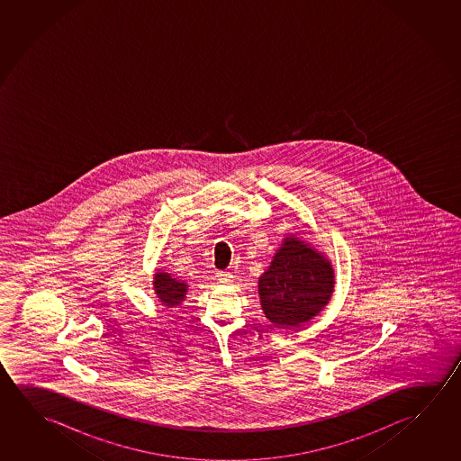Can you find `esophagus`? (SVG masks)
<instances>
[{"label": "esophagus", "mask_w": 461, "mask_h": 461, "mask_svg": "<svg viewBox=\"0 0 461 461\" xmlns=\"http://www.w3.org/2000/svg\"><path fill=\"white\" fill-rule=\"evenodd\" d=\"M215 278H217V281L221 283V285H230V283H233V276H231L228 272H219L215 275Z\"/></svg>", "instance_id": "34e87169"}]
</instances>
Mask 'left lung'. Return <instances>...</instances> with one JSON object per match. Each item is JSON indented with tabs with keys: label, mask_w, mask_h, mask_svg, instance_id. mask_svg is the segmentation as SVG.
I'll return each instance as SVG.
<instances>
[{
	"label": "left lung",
	"mask_w": 461,
	"mask_h": 461,
	"mask_svg": "<svg viewBox=\"0 0 461 461\" xmlns=\"http://www.w3.org/2000/svg\"><path fill=\"white\" fill-rule=\"evenodd\" d=\"M336 275L330 257L297 233L285 234L270 267L258 276L267 320L281 330L309 323L331 301Z\"/></svg>",
	"instance_id": "left-lung-1"
}]
</instances>
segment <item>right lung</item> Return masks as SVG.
<instances>
[{
	"mask_svg": "<svg viewBox=\"0 0 461 461\" xmlns=\"http://www.w3.org/2000/svg\"><path fill=\"white\" fill-rule=\"evenodd\" d=\"M152 289L160 305H164L166 309H174L182 305L186 299L189 285L186 281L176 278L174 273L158 270L152 278Z\"/></svg>",
	"mask_w": 461,
	"mask_h": 461,
	"instance_id": "obj_1",
	"label": "right lung"
}]
</instances>
